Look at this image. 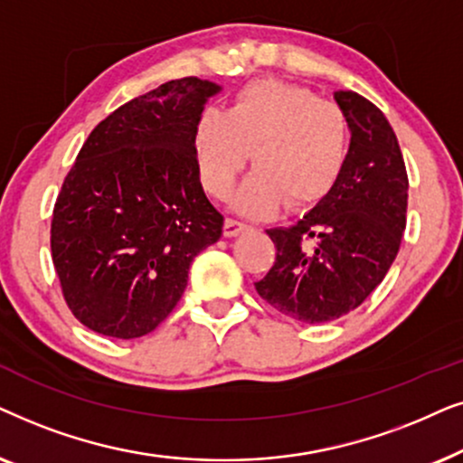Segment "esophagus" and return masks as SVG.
I'll use <instances>...</instances> for the list:
<instances>
[{
    "instance_id": "1",
    "label": "esophagus",
    "mask_w": 463,
    "mask_h": 463,
    "mask_svg": "<svg viewBox=\"0 0 463 463\" xmlns=\"http://www.w3.org/2000/svg\"><path fill=\"white\" fill-rule=\"evenodd\" d=\"M248 228H250V226L245 224V222L226 218V222H224V235H226V237H237L239 232L248 231Z\"/></svg>"
}]
</instances>
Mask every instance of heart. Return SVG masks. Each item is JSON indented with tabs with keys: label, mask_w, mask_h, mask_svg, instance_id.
<instances>
[{
	"label": "heart",
	"mask_w": 463,
	"mask_h": 463,
	"mask_svg": "<svg viewBox=\"0 0 463 463\" xmlns=\"http://www.w3.org/2000/svg\"><path fill=\"white\" fill-rule=\"evenodd\" d=\"M203 188L226 199L250 158L256 169L239 190L235 207L264 218L289 203L316 207L336 186L349 154V122L336 103L319 101L305 86L254 80L231 108L203 109L193 135Z\"/></svg>",
	"instance_id": "1"
}]
</instances>
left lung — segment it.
Wrapping results in <instances>:
<instances>
[{
	"label": "left lung",
	"instance_id": "obj_1",
	"mask_svg": "<svg viewBox=\"0 0 463 463\" xmlns=\"http://www.w3.org/2000/svg\"><path fill=\"white\" fill-rule=\"evenodd\" d=\"M351 144L336 186L289 228H269L275 264L258 294L283 316L324 324L371 296L396 260L406 226L409 177L383 112L354 90H336Z\"/></svg>",
	"mask_w": 463,
	"mask_h": 463
}]
</instances>
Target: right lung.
<instances>
[{
	"label": "right lung",
	"mask_w": 463,
	"mask_h": 463,
	"mask_svg": "<svg viewBox=\"0 0 463 463\" xmlns=\"http://www.w3.org/2000/svg\"><path fill=\"white\" fill-rule=\"evenodd\" d=\"M222 89L199 78L160 84L92 128L57 196L52 262L86 328L137 338L175 309L190 262L222 237L203 193L196 120Z\"/></svg>",
	"instance_id": "1"
}]
</instances>
